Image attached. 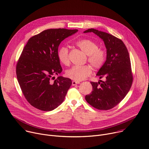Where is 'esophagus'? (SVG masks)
<instances>
[{"label":"esophagus","instance_id":"esophagus-1","mask_svg":"<svg viewBox=\"0 0 149 149\" xmlns=\"http://www.w3.org/2000/svg\"><path fill=\"white\" fill-rule=\"evenodd\" d=\"M79 84V82L75 81H72V85L73 86H76L77 84Z\"/></svg>","mask_w":149,"mask_h":149}]
</instances>
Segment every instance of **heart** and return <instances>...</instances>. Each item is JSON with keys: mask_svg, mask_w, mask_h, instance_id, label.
Masks as SVG:
<instances>
[{"mask_svg": "<svg viewBox=\"0 0 149 149\" xmlns=\"http://www.w3.org/2000/svg\"><path fill=\"white\" fill-rule=\"evenodd\" d=\"M75 45L87 55V61L94 69H100L103 65L106 59V50L99 48L98 44L92 40L85 38L78 40ZM58 58L60 62L65 65L70 63L68 49L65 46L61 47L58 52ZM91 68L89 65L74 66L66 71L67 77L75 81L84 79L91 73Z\"/></svg>", "mask_w": 149, "mask_h": 149, "instance_id": "heart-1", "label": "heart"}]
</instances>
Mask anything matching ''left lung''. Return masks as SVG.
Segmentation results:
<instances>
[{
    "label": "left lung",
    "mask_w": 149,
    "mask_h": 149,
    "mask_svg": "<svg viewBox=\"0 0 149 149\" xmlns=\"http://www.w3.org/2000/svg\"><path fill=\"white\" fill-rule=\"evenodd\" d=\"M84 33L98 36L107 50L106 61L97 74L105 80L90 82L93 90L85 99L96 109L109 110L124 99L131 87L133 77L129 53L124 42L111 34L94 29Z\"/></svg>",
    "instance_id": "obj_1"
}]
</instances>
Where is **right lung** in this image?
<instances>
[{
	"label": "right lung",
	"mask_w": 149,
	"mask_h": 149,
	"mask_svg": "<svg viewBox=\"0 0 149 149\" xmlns=\"http://www.w3.org/2000/svg\"><path fill=\"white\" fill-rule=\"evenodd\" d=\"M77 31L46 30L31 37L23 49L17 64V77L25 98L37 109L50 111L64 100L72 81L54 77L62 71L58 58V47L65 38Z\"/></svg>",
	"instance_id": "obj_1"
}]
</instances>
